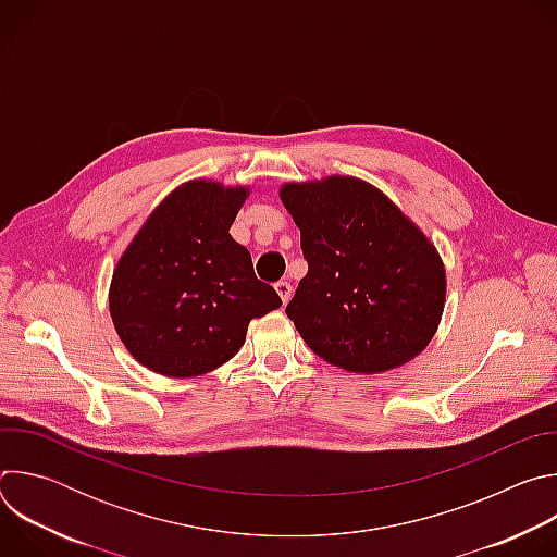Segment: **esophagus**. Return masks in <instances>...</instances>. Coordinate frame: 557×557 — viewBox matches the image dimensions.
<instances>
[{
	"label": "esophagus",
	"instance_id": "34e87169",
	"mask_svg": "<svg viewBox=\"0 0 557 557\" xmlns=\"http://www.w3.org/2000/svg\"><path fill=\"white\" fill-rule=\"evenodd\" d=\"M275 290H277V295H280V299H282V304H286V301L290 299V295H293V286H290L288 280L277 282V284H275Z\"/></svg>",
	"mask_w": 557,
	"mask_h": 557
}]
</instances>
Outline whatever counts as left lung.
Here are the masks:
<instances>
[{
  "label": "left lung",
  "mask_w": 557,
  "mask_h": 557,
  "mask_svg": "<svg viewBox=\"0 0 557 557\" xmlns=\"http://www.w3.org/2000/svg\"><path fill=\"white\" fill-rule=\"evenodd\" d=\"M308 273L286 306L306 346L357 374L421 355L445 308V264L430 237L381 189L355 176L284 183Z\"/></svg>",
  "instance_id": "1"
}]
</instances>
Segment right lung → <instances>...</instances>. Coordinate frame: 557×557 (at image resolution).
<instances>
[{"label": "right lung", "mask_w": 557, "mask_h": 557, "mask_svg": "<svg viewBox=\"0 0 557 557\" xmlns=\"http://www.w3.org/2000/svg\"><path fill=\"white\" fill-rule=\"evenodd\" d=\"M249 185L194 178L147 215L116 262L110 314L129 355L174 379L207 374L243 348L256 317L282 306L228 228Z\"/></svg>", "instance_id": "1"}]
</instances>
